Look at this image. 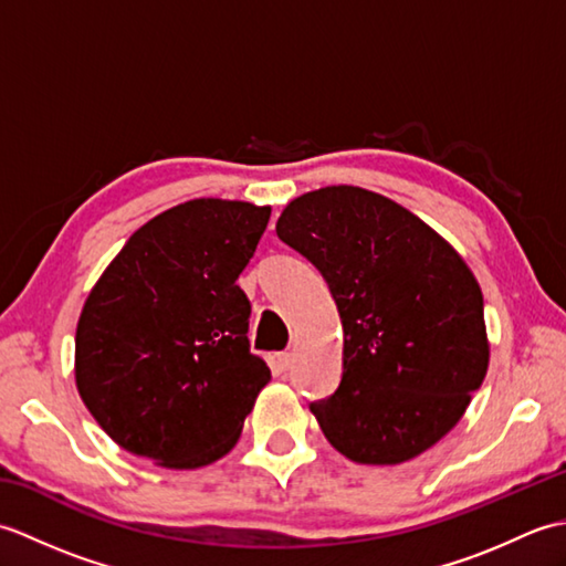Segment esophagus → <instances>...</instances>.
Here are the masks:
<instances>
[{
    "label": "esophagus",
    "instance_id": "34e87169",
    "mask_svg": "<svg viewBox=\"0 0 566 566\" xmlns=\"http://www.w3.org/2000/svg\"><path fill=\"white\" fill-rule=\"evenodd\" d=\"M276 363H280L282 369H292V365H294V353H290V350L280 353V355H276Z\"/></svg>",
    "mask_w": 566,
    "mask_h": 566
}]
</instances>
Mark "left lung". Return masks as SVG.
<instances>
[{"instance_id":"1","label":"left lung","mask_w":566,"mask_h":566,"mask_svg":"<svg viewBox=\"0 0 566 566\" xmlns=\"http://www.w3.org/2000/svg\"><path fill=\"white\" fill-rule=\"evenodd\" d=\"M276 235L321 272L343 321L338 389L308 403L333 448L399 464L448 436L489 367L484 296L452 245L345 185L294 199Z\"/></svg>"}]
</instances>
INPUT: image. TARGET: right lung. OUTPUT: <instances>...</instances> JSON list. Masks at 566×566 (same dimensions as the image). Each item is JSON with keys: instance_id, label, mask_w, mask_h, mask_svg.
Here are the masks:
<instances>
[{"instance_id": "1", "label": "right lung", "mask_w": 566, "mask_h": 566, "mask_svg": "<svg viewBox=\"0 0 566 566\" xmlns=\"http://www.w3.org/2000/svg\"><path fill=\"white\" fill-rule=\"evenodd\" d=\"M270 207L195 199L128 238L94 284L75 338V379L106 436L175 469L233 448L270 367L250 353L235 280Z\"/></svg>"}]
</instances>
